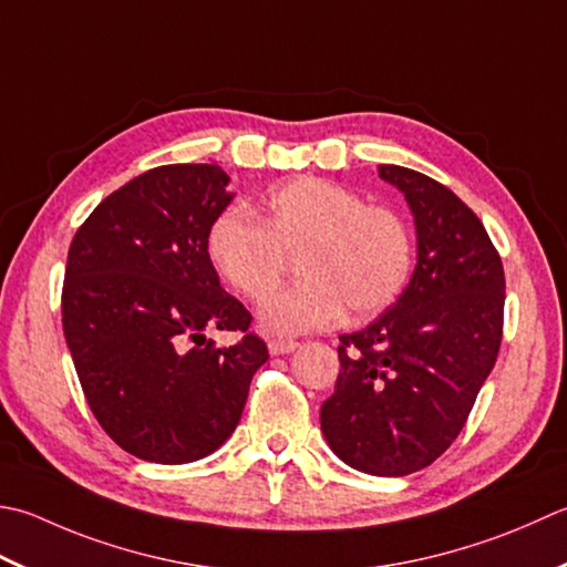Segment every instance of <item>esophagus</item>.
Masks as SVG:
<instances>
[{
  "instance_id": "34e87169",
  "label": "esophagus",
  "mask_w": 567,
  "mask_h": 567,
  "mask_svg": "<svg viewBox=\"0 0 567 567\" xmlns=\"http://www.w3.org/2000/svg\"><path fill=\"white\" fill-rule=\"evenodd\" d=\"M299 347L297 341H285V339H275L268 343V351L272 357H285V353H292Z\"/></svg>"
}]
</instances>
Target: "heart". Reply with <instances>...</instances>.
<instances>
[{
  "label": "heart",
  "instance_id": "b5f03b06",
  "mask_svg": "<svg viewBox=\"0 0 567 567\" xmlns=\"http://www.w3.org/2000/svg\"><path fill=\"white\" fill-rule=\"evenodd\" d=\"M206 252L250 302H262L280 285L287 255H297L305 280L260 309L262 329L282 337L334 324L343 309L351 319L383 312L401 295L413 262L401 216L315 176L275 186L258 218L240 208L218 214L206 233Z\"/></svg>",
  "mask_w": 567,
  "mask_h": 567
}]
</instances>
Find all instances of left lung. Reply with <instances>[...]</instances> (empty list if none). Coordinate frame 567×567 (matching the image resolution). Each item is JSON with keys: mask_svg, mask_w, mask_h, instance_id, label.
<instances>
[{"mask_svg": "<svg viewBox=\"0 0 567 567\" xmlns=\"http://www.w3.org/2000/svg\"><path fill=\"white\" fill-rule=\"evenodd\" d=\"M379 176L405 196L417 265L395 305L339 337L341 371L319 417L349 467L405 476L435 462L467 423L502 347L506 282L482 220L447 186L395 164H381Z\"/></svg>", "mask_w": 567, "mask_h": 567, "instance_id": "obj_1", "label": "left lung"}]
</instances>
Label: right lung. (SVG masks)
I'll return each mask as SVG.
<instances>
[{"instance_id":"obj_1","label":"right lung","mask_w":567,"mask_h":567,"mask_svg":"<svg viewBox=\"0 0 567 567\" xmlns=\"http://www.w3.org/2000/svg\"><path fill=\"white\" fill-rule=\"evenodd\" d=\"M218 164H166L100 202L78 228L63 282V334L95 420L144 462L186 464L240 423L268 347L216 348L206 328L250 312L218 282L210 220L233 202Z\"/></svg>"}]
</instances>
